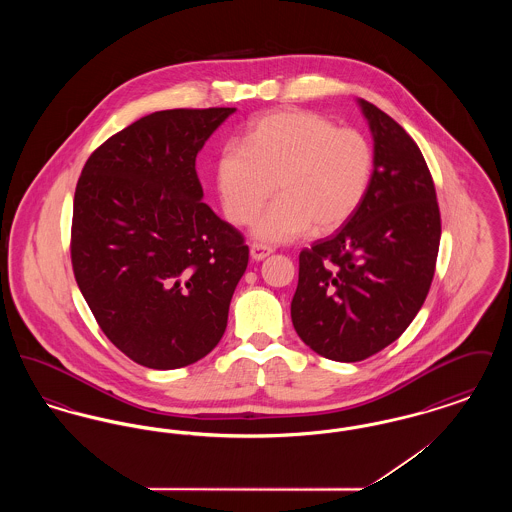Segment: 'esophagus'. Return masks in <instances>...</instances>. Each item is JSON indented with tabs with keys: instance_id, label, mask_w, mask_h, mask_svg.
Here are the masks:
<instances>
[{
	"instance_id": "obj_1",
	"label": "esophagus",
	"mask_w": 512,
	"mask_h": 512,
	"mask_svg": "<svg viewBox=\"0 0 512 512\" xmlns=\"http://www.w3.org/2000/svg\"><path fill=\"white\" fill-rule=\"evenodd\" d=\"M251 259H255V261H263V259H267L268 255L272 253V247H268V245L263 244H253L251 245Z\"/></svg>"
}]
</instances>
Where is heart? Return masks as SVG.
I'll return each mask as SVG.
<instances>
[{"mask_svg": "<svg viewBox=\"0 0 512 512\" xmlns=\"http://www.w3.org/2000/svg\"><path fill=\"white\" fill-rule=\"evenodd\" d=\"M372 142L313 111L282 109L251 122L244 146L222 147L217 188L234 224L255 217L272 192L280 195L251 224L265 244L292 242L311 226L336 232L363 207L374 180Z\"/></svg>", "mask_w": 512, "mask_h": 512, "instance_id": "heart-1", "label": "heart"}]
</instances>
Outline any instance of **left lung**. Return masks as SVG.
I'll return each instance as SVG.
<instances>
[{
  "mask_svg": "<svg viewBox=\"0 0 512 512\" xmlns=\"http://www.w3.org/2000/svg\"><path fill=\"white\" fill-rule=\"evenodd\" d=\"M357 103L374 140V180L353 219L299 253L292 299L297 336L340 363L363 361L407 330L430 290L441 238L420 149L390 115Z\"/></svg>",
  "mask_w": 512,
  "mask_h": 512,
  "instance_id": "left-lung-1",
  "label": "left lung"
}]
</instances>
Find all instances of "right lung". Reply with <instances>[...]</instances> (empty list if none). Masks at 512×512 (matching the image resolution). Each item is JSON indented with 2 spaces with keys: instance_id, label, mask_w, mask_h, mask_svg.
Segmentation results:
<instances>
[{
  "instance_id": "add662e5",
  "label": "right lung",
  "mask_w": 512,
  "mask_h": 512,
  "mask_svg": "<svg viewBox=\"0 0 512 512\" xmlns=\"http://www.w3.org/2000/svg\"><path fill=\"white\" fill-rule=\"evenodd\" d=\"M234 111L151 113L101 144L78 178L74 278L103 334L138 365H192L226 330L249 247L203 203L195 157Z\"/></svg>"
}]
</instances>
